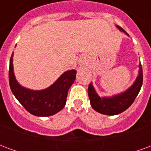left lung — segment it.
Masks as SVG:
<instances>
[{
  "label": "left lung",
  "instance_id": "obj_1",
  "mask_svg": "<svg viewBox=\"0 0 151 151\" xmlns=\"http://www.w3.org/2000/svg\"><path fill=\"white\" fill-rule=\"evenodd\" d=\"M116 27L120 31L126 33L123 28L119 26ZM139 75L137 78L133 85L125 92L111 98H100L95 92L91 83H90L88 86V95L91 105L94 110L104 115L114 116L123 112L129 108L135 100L142 86L143 73L141 65H139Z\"/></svg>",
  "mask_w": 151,
  "mask_h": 151
}]
</instances>
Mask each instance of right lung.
Returning <instances> with one entry per match:
<instances>
[{
	"mask_svg": "<svg viewBox=\"0 0 151 151\" xmlns=\"http://www.w3.org/2000/svg\"><path fill=\"white\" fill-rule=\"evenodd\" d=\"M76 70L65 72L53 85L43 91H31L16 81L13 70V54L10 57L9 80L13 94L24 108L36 116H49L65 107L69 87L76 78Z\"/></svg>",
	"mask_w": 151,
	"mask_h": 151,
	"instance_id": "obj_1",
	"label": "right lung"
}]
</instances>
